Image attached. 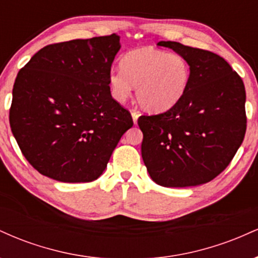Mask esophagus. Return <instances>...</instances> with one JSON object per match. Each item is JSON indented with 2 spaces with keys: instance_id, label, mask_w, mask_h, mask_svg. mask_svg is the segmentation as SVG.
I'll use <instances>...</instances> for the list:
<instances>
[{
  "instance_id": "1",
  "label": "esophagus",
  "mask_w": 258,
  "mask_h": 258,
  "mask_svg": "<svg viewBox=\"0 0 258 258\" xmlns=\"http://www.w3.org/2000/svg\"><path fill=\"white\" fill-rule=\"evenodd\" d=\"M131 115H132L133 122L137 123V120H138V117H139V112L136 111V110H132V111H131Z\"/></svg>"
}]
</instances>
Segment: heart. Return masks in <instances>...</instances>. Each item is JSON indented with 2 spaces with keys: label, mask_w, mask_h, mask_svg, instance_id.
<instances>
[{
  "label": "heart",
  "mask_w": 258,
  "mask_h": 258,
  "mask_svg": "<svg viewBox=\"0 0 258 258\" xmlns=\"http://www.w3.org/2000/svg\"><path fill=\"white\" fill-rule=\"evenodd\" d=\"M121 72H111L109 88L112 98L122 103L136 87L142 108L165 111L184 96L189 84V68L178 54L154 47H142L127 52L120 61Z\"/></svg>",
  "instance_id": "1"
}]
</instances>
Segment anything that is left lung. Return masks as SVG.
<instances>
[{"label":"left lung","mask_w":258,"mask_h":258,"mask_svg":"<svg viewBox=\"0 0 258 258\" xmlns=\"http://www.w3.org/2000/svg\"><path fill=\"white\" fill-rule=\"evenodd\" d=\"M190 67L182 99L156 115H142V158L155 183L183 188L210 182L230 164L246 132L245 86L216 53L172 41Z\"/></svg>","instance_id":"8db88e82"}]
</instances>
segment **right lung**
<instances>
[{
	"mask_svg": "<svg viewBox=\"0 0 258 258\" xmlns=\"http://www.w3.org/2000/svg\"><path fill=\"white\" fill-rule=\"evenodd\" d=\"M120 37H92L41 48L18 73L10 125L35 170L59 182L97 179L133 126L111 97L109 75Z\"/></svg>",
	"mask_w": 258,
	"mask_h": 258,
	"instance_id": "obj_1",
	"label": "right lung"
}]
</instances>
